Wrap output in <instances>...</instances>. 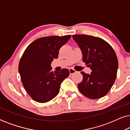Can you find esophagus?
Wrapping results in <instances>:
<instances>
[{"label": "esophagus", "instance_id": "obj_1", "mask_svg": "<svg viewBox=\"0 0 130 130\" xmlns=\"http://www.w3.org/2000/svg\"><path fill=\"white\" fill-rule=\"evenodd\" d=\"M69 72H70V74H73L75 73L76 72V71L75 70H74V69L70 68V69H69Z\"/></svg>", "mask_w": 130, "mask_h": 130}]
</instances>
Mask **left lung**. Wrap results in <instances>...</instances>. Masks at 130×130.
I'll return each mask as SVG.
<instances>
[{"label": "left lung", "instance_id": "1", "mask_svg": "<svg viewBox=\"0 0 130 130\" xmlns=\"http://www.w3.org/2000/svg\"><path fill=\"white\" fill-rule=\"evenodd\" d=\"M79 46L83 61L92 70L81 72L83 80L77 85L82 94L90 99H99L108 93L115 82L118 62L112 47L103 39L91 35H73Z\"/></svg>", "mask_w": 130, "mask_h": 130}]
</instances>
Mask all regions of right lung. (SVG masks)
<instances>
[{"label":"right lung","instance_id":"1","mask_svg":"<svg viewBox=\"0 0 130 130\" xmlns=\"http://www.w3.org/2000/svg\"><path fill=\"white\" fill-rule=\"evenodd\" d=\"M70 38L71 35L40 38L23 53L18 66L21 81L26 92L36 102L45 103L54 98L62 82L69 76L67 69L53 72L51 64Z\"/></svg>","mask_w":130,"mask_h":130}]
</instances>
